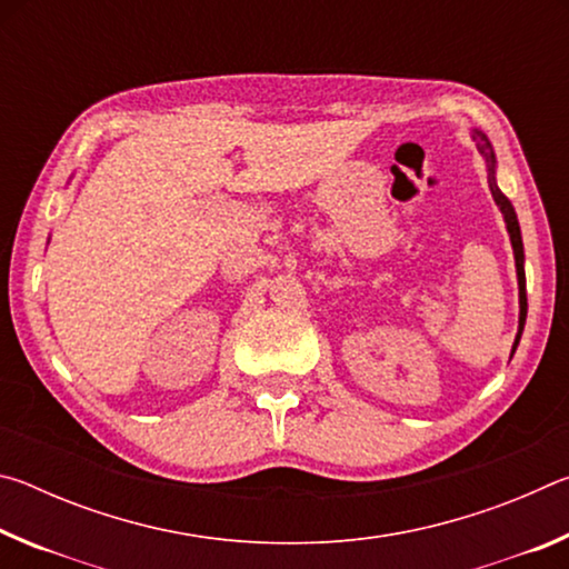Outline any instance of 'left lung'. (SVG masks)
Here are the masks:
<instances>
[{
  "mask_svg": "<svg viewBox=\"0 0 569 569\" xmlns=\"http://www.w3.org/2000/svg\"><path fill=\"white\" fill-rule=\"evenodd\" d=\"M471 140L477 142V150L481 152V158L487 162V180H489V190H492V198L497 208L502 210L505 216V223H507V233L509 240H512V250H515V266H517V286H519V329H517V339L512 346V356L517 351V343L522 339V331H525V321H527V288H525V246H522V233H519V223H517V213L512 203H509V198L505 196L502 190L497 186V158H495V148L489 138L481 130L471 132Z\"/></svg>",
  "mask_w": 569,
  "mask_h": 569,
  "instance_id": "1",
  "label": "left lung"
}]
</instances>
